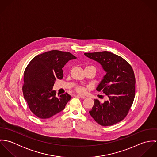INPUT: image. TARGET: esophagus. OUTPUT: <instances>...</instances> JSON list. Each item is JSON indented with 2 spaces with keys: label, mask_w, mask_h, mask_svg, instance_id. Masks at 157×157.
<instances>
[{
  "label": "esophagus",
  "mask_w": 157,
  "mask_h": 157,
  "mask_svg": "<svg viewBox=\"0 0 157 157\" xmlns=\"http://www.w3.org/2000/svg\"><path fill=\"white\" fill-rule=\"evenodd\" d=\"M77 97H79V98H86L85 96L82 95H80V94L77 95Z\"/></svg>",
  "instance_id": "obj_1"
}]
</instances>
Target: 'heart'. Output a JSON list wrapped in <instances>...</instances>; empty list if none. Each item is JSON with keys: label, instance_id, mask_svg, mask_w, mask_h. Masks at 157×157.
Listing matches in <instances>:
<instances>
[{"label": "heart", "instance_id": "heart-1", "mask_svg": "<svg viewBox=\"0 0 157 157\" xmlns=\"http://www.w3.org/2000/svg\"><path fill=\"white\" fill-rule=\"evenodd\" d=\"M77 91H78V92H83L84 91H85V89L83 88H82V87H78V88H77Z\"/></svg>", "mask_w": 157, "mask_h": 157}]
</instances>
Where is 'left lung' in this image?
Segmentation results:
<instances>
[{
	"instance_id": "obj_1",
	"label": "left lung",
	"mask_w": 157,
	"mask_h": 157,
	"mask_svg": "<svg viewBox=\"0 0 157 157\" xmlns=\"http://www.w3.org/2000/svg\"><path fill=\"white\" fill-rule=\"evenodd\" d=\"M97 62L106 74L96 90L103 91L108 100L100 103L94 99L90 116L103 126L116 124L127 115L135 98V78L131 66L122 57L108 51L84 54Z\"/></svg>"
}]
</instances>
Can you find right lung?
<instances>
[{
	"label": "right lung",
	"mask_w": 157,
	"mask_h": 157,
	"mask_svg": "<svg viewBox=\"0 0 157 157\" xmlns=\"http://www.w3.org/2000/svg\"><path fill=\"white\" fill-rule=\"evenodd\" d=\"M77 57L70 52L51 50L34 57L24 72V98L34 115L46 119L63 111L71 96H56L52 90L57 78L63 77L62 68Z\"/></svg>",
	"instance_id": "right-lung-1"
}]
</instances>
